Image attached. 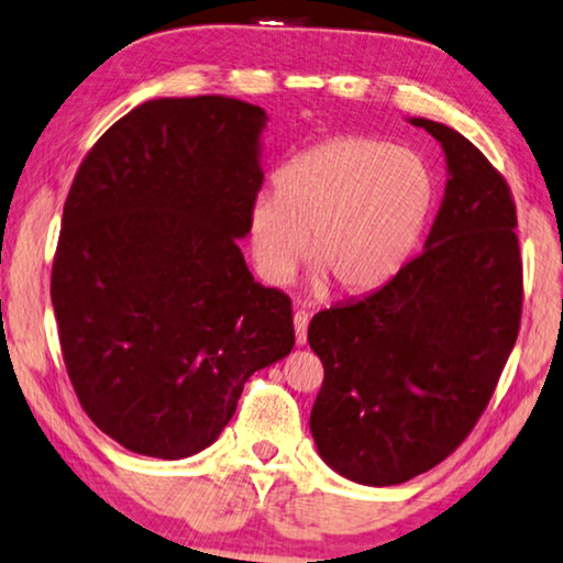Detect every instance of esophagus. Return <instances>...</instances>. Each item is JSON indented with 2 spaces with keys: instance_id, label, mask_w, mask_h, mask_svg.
<instances>
[{
  "instance_id": "34e87169",
  "label": "esophagus",
  "mask_w": 563,
  "mask_h": 563,
  "mask_svg": "<svg viewBox=\"0 0 563 563\" xmlns=\"http://www.w3.org/2000/svg\"><path fill=\"white\" fill-rule=\"evenodd\" d=\"M307 327H309L307 311L301 309L294 311V334H297V344H307Z\"/></svg>"
}]
</instances>
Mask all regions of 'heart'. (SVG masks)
<instances>
[{"label": "heart", "mask_w": 563, "mask_h": 563, "mask_svg": "<svg viewBox=\"0 0 563 563\" xmlns=\"http://www.w3.org/2000/svg\"><path fill=\"white\" fill-rule=\"evenodd\" d=\"M435 203V178L418 153L375 137L344 135L301 151L258 194L249 213V249L258 276L287 284L301 258L314 282L369 294L408 264Z\"/></svg>", "instance_id": "1"}]
</instances>
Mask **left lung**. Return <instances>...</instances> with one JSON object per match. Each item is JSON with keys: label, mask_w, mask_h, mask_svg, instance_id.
I'll use <instances>...</instances> for the list:
<instances>
[{"label": "left lung", "mask_w": 563, "mask_h": 563, "mask_svg": "<svg viewBox=\"0 0 563 563\" xmlns=\"http://www.w3.org/2000/svg\"><path fill=\"white\" fill-rule=\"evenodd\" d=\"M445 153V196L420 256L367 297L311 319L324 365L317 453L362 486H397L445 461L486 410L521 324L516 206L453 128L410 118Z\"/></svg>", "instance_id": "8db88e82"}]
</instances>
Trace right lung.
Wrapping results in <instances>:
<instances>
[{
  "label": "right lung",
  "mask_w": 563,
  "mask_h": 563,
  "mask_svg": "<svg viewBox=\"0 0 563 563\" xmlns=\"http://www.w3.org/2000/svg\"><path fill=\"white\" fill-rule=\"evenodd\" d=\"M266 112L198 95L133 108L85 155L52 307L82 410L137 455L216 443L244 383L294 347L291 301L239 249L264 184Z\"/></svg>",
  "instance_id": "1"
}]
</instances>
